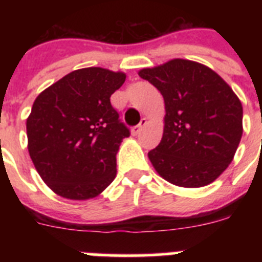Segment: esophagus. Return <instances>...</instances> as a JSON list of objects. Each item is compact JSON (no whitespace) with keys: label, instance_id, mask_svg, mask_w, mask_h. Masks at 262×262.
<instances>
[{"label":"esophagus","instance_id":"esophagus-1","mask_svg":"<svg viewBox=\"0 0 262 262\" xmlns=\"http://www.w3.org/2000/svg\"><path fill=\"white\" fill-rule=\"evenodd\" d=\"M147 124V119L145 118H142V120H140V123L138 124V126L133 127V129H131V133H133V135H139V134L142 133L143 127Z\"/></svg>","mask_w":262,"mask_h":262}]
</instances>
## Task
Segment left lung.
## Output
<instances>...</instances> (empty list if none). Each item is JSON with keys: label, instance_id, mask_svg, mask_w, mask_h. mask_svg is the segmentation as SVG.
<instances>
[{"label": "left lung", "instance_id": "obj_1", "mask_svg": "<svg viewBox=\"0 0 262 262\" xmlns=\"http://www.w3.org/2000/svg\"><path fill=\"white\" fill-rule=\"evenodd\" d=\"M139 76L159 89L165 103L161 142L148 152L164 180L182 187L211 184L228 168L243 135V106L209 67L173 59Z\"/></svg>", "mask_w": 262, "mask_h": 262}]
</instances>
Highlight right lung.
<instances>
[{
	"label": "right lung",
	"instance_id": "add662e5",
	"mask_svg": "<svg viewBox=\"0 0 262 262\" xmlns=\"http://www.w3.org/2000/svg\"><path fill=\"white\" fill-rule=\"evenodd\" d=\"M126 73L90 67L73 71L36 97L26 122L27 148L41 180L57 195L85 201L117 176V152L129 129L111 94Z\"/></svg>",
	"mask_w": 262,
	"mask_h": 262
}]
</instances>
